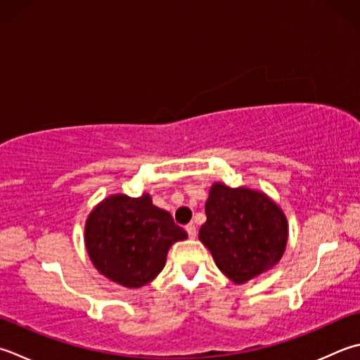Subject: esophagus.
<instances>
[{
    "instance_id": "obj_1",
    "label": "esophagus",
    "mask_w": 360,
    "mask_h": 360,
    "mask_svg": "<svg viewBox=\"0 0 360 360\" xmlns=\"http://www.w3.org/2000/svg\"><path fill=\"white\" fill-rule=\"evenodd\" d=\"M186 231H187V234H188L190 238H195L196 237V226H195L193 223H188L187 226H186Z\"/></svg>"
}]
</instances>
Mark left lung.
<instances>
[{
  "instance_id": "obj_1",
  "label": "left lung",
  "mask_w": 360,
  "mask_h": 360,
  "mask_svg": "<svg viewBox=\"0 0 360 360\" xmlns=\"http://www.w3.org/2000/svg\"><path fill=\"white\" fill-rule=\"evenodd\" d=\"M206 217L200 240L212 252L218 269L236 284L270 270L283 257L287 220L264 193L214 184Z\"/></svg>"
}]
</instances>
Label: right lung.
I'll return each mask as SVG.
<instances>
[{
	"instance_id": "right-lung-1",
	"label": "right lung",
	"mask_w": 360,
	"mask_h": 360,
	"mask_svg": "<svg viewBox=\"0 0 360 360\" xmlns=\"http://www.w3.org/2000/svg\"><path fill=\"white\" fill-rule=\"evenodd\" d=\"M184 238L187 232L146 193L109 196L86 224L87 252L96 270L129 288L151 283L164 269L170 246Z\"/></svg>"
}]
</instances>
